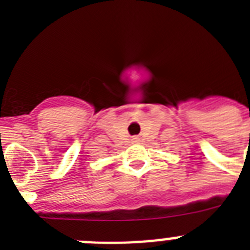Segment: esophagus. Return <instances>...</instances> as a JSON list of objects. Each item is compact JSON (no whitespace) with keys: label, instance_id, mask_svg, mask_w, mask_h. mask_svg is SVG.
I'll list each match as a JSON object with an SVG mask.
<instances>
[{"label":"esophagus","instance_id":"1","mask_svg":"<svg viewBox=\"0 0 250 250\" xmlns=\"http://www.w3.org/2000/svg\"><path fill=\"white\" fill-rule=\"evenodd\" d=\"M132 141H134V143H138L139 139L138 138H132Z\"/></svg>","mask_w":250,"mask_h":250}]
</instances>
